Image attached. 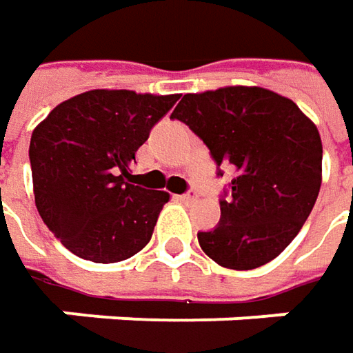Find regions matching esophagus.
<instances>
[{
  "label": "esophagus",
  "instance_id": "esophagus-1",
  "mask_svg": "<svg viewBox=\"0 0 353 353\" xmlns=\"http://www.w3.org/2000/svg\"><path fill=\"white\" fill-rule=\"evenodd\" d=\"M181 200H183V202H194V200H196V192H194V190H188L186 194L181 196Z\"/></svg>",
  "mask_w": 353,
  "mask_h": 353
}]
</instances>
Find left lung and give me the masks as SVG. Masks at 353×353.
Listing matches in <instances>:
<instances>
[{
    "mask_svg": "<svg viewBox=\"0 0 353 353\" xmlns=\"http://www.w3.org/2000/svg\"><path fill=\"white\" fill-rule=\"evenodd\" d=\"M196 133L216 165L236 176L222 218L198 232L202 251L225 269L250 271L275 259L306 222L322 183V141L299 105L259 86L184 94L170 114ZM218 174H224L218 169Z\"/></svg>",
    "mask_w": 353,
    "mask_h": 353,
    "instance_id": "1",
    "label": "left lung"
}]
</instances>
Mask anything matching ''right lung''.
<instances>
[{
  "label": "right lung",
  "mask_w": 353,
  "mask_h": 353,
  "mask_svg": "<svg viewBox=\"0 0 353 353\" xmlns=\"http://www.w3.org/2000/svg\"><path fill=\"white\" fill-rule=\"evenodd\" d=\"M176 100L179 94L90 90L59 103L34 128V204L66 250L117 263L149 243L169 192L131 184L129 167Z\"/></svg>",
  "instance_id": "right-lung-1"
}]
</instances>
